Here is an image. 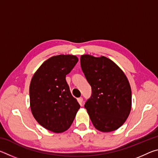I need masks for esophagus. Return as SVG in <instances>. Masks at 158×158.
<instances>
[{
	"label": "esophagus",
	"mask_w": 158,
	"mask_h": 158,
	"mask_svg": "<svg viewBox=\"0 0 158 158\" xmlns=\"http://www.w3.org/2000/svg\"><path fill=\"white\" fill-rule=\"evenodd\" d=\"M77 101H78V102L80 104V105L82 106V105H83V98H79L77 99Z\"/></svg>",
	"instance_id": "1"
}]
</instances>
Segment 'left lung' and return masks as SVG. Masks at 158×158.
<instances>
[{
  "mask_svg": "<svg viewBox=\"0 0 158 158\" xmlns=\"http://www.w3.org/2000/svg\"><path fill=\"white\" fill-rule=\"evenodd\" d=\"M80 62L92 89L84 107L93 125L101 132L117 130L126 121L132 105V92L126 76L105 56L82 55Z\"/></svg>",
  "mask_w": 158,
  "mask_h": 158,
  "instance_id": "1",
  "label": "left lung"
}]
</instances>
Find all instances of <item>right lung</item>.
<instances>
[{"instance_id": "1", "label": "right lung", "mask_w": 158, "mask_h": 158, "mask_svg": "<svg viewBox=\"0 0 158 158\" xmlns=\"http://www.w3.org/2000/svg\"><path fill=\"white\" fill-rule=\"evenodd\" d=\"M78 60L73 55L51 57L31 79L29 94L32 114L40 125L52 132L68 130L80 108L65 79Z\"/></svg>"}]
</instances>
